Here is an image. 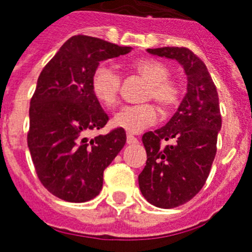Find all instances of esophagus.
<instances>
[{"mask_svg":"<svg viewBox=\"0 0 252 252\" xmlns=\"http://www.w3.org/2000/svg\"><path fill=\"white\" fill-rule=\"evenodd\" d=\"M126 141H127V144H136V143H138V139L135 138V136H132L131 134H127Z\"/></svg>","mask_w":252,"mask_h":252,"instance_id":"34e87169","label":"esophagus"}]
</instances>
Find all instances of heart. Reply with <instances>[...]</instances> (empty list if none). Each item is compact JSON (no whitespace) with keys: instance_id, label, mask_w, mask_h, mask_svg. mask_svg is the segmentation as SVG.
Returning <instances> with one entry per match:
<instances>
[{"instance_id":"heart-1","label":"heart","mask_w":252,"mask_h":252,"mask_svg":"<svg viewBox=\"0 0 252 252\" xmlns=\"http://www.w3.org/2000/svg\"><path fill=\"white\" fill-rule=\"evenodd\" d=\"M135 70L149 82L144 99L153 100L165 111L176 107L182 99V89L175 81L170 80L171 70L159 60H140L134 65ZM121 89V74L108 63H101L95 68L91 76V90L97 101L107 108H113L118 103ZM158 120V112L151 103L125 105L114 113L112 125L130 134H138L151 127Z\"/></svg>"}]
</instances>
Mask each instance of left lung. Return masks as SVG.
I'll return each mask as SVG.
<instances>
[{"label": "left lung", "mask_w": 252, "mask_h": 252, "mask_svg": "<svg viewBox=\"0 0 252 252\" xmlns=\"http://www.w3.org/2000/svg\"><path fill=\"white\" fill-rule=\"evenodd\" d=\"M175 59L187 73L188 87L171 120L143 135L147 163L139 175L141 194L152 205L172 209L196 196L209 178L221 128L219 96L205 63L187 47L148 49ZM162 141L172 144L162 146Z\"/></svg>", "instance_id": "left-lung-1"}]
</instances>
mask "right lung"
I'll use <instances>...</instances> for the list:
<instances>
[{"label":"right lung","instance_id":"right-lung-1","mask_svg":"<svg viewBox=\"0 0 252 252\" xmlns=\"http://www.w3.org/2000/svg\"><path fill=\"white\" fill-rule=\"evenodd\" d=\"M131 51L96 37H70L45 65L29 107L27 141L42 186L68 202H86L103 188L104 170L126 143L114 128L89 140L107 125L108 114L91 90L101 60Z\"/></svg>","mask_w":252,"mask_h":252}]
</instances>
